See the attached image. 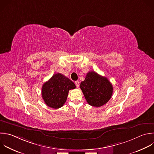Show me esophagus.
Segmentation results:
<instances>
[{"mask_svg": "<svg viewBox=\"0 0 154 154\" xmlns=\"http://www.w3.org/2000/svg\"><path fill=\"white\" fill-rule=\"evenodd\" d=\"M79 81H75V85H76V86L78 88L79 86Z\"/></svg>", "mask_w": 154, "mask_h": 154, "instance_id": "1", "label": "esophagus"}]
</instances>
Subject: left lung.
Returning <instances> with one entry per match:
<instances>
[{
    "label": "left lung",
    "instance_id": "8db88e82",
    "mask_svg": "<svg viewBox=\"0 0 154 154\" xmlns=\"http://www.w3.org/2000/svg\"><path fill=\"white\" fill-rule=\"evenodd\" d=\"M80 89L88 103L95 107L105 105L113 92L112 85L109 80L94 71L87 73L85 80L80 83Z\"/></svg>",
    "mask_w": 154,
    "mask_h": 154
}]
</instances>
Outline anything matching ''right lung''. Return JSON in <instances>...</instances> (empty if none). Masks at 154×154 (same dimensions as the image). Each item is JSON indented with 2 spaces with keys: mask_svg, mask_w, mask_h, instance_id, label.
I'll use <instances>...</instances> for the list:
<instances>
[{
  "mask_svg": "<svg viewBox=\"0 0 154 154\" xmlns=\"http://www.w3.org/2000/svg\"><path fill=\"white\" fill-rule=\"evenodd\" d=\"M75 88L74 83L70 79L60 73L55 74L43 85L42 98L48 106L59 109L65 104L69 91Z\"/></svg>",
  "mask_w": 154,
  "mask_h": 154,
  "instance_id": "add662e5",
  "label": "right lung"
}]
</instances>
